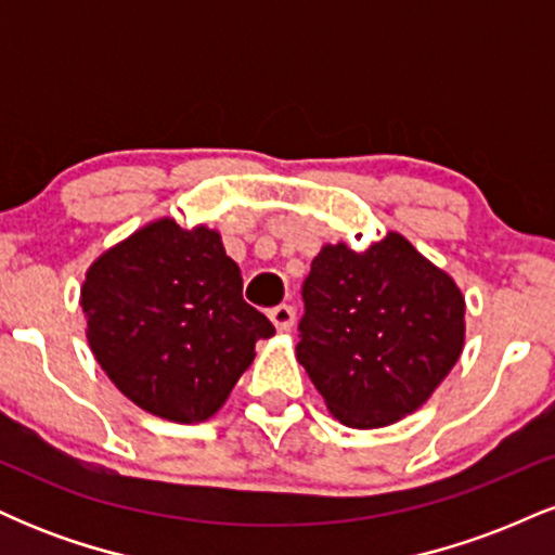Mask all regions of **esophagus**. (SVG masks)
Instances as JSON below:
<instances>
[{
  "mask_svg": "<svg viewBox=\"0 0 555 555\" xmlns=\"http://www.w3.org/2000/svg\"><path fill=\"white\" fill-rule=\"evenodd\" d=\"M269 318L276 331H289L295 326V308L292 305H276V308L269 310Z\"/></svg>",
  "mask_w": 555,
  "mask_h": 555,
  "instance_id": "esophagus-1",
  "label": "esophagus"
}]
</instances>
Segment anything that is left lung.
Listing matches in <instances>:
<instances>
[{
	"label": "left lung",
	"mask_w": 555,
	"mask_h": 555,
	"mask_svg": "<svg viewBox=\"0 0 555 555\" xmlns=\"http://www.w3.org/2000/svg\"><path fill=\"white\" fill-rule=\"evenodd\" d=\"M302 299L297 360L347 428L412 415L464 349L462 289L399 232L365 250L323 245Z\"/></svg>",
	"instance_id": "1"
}]
</instances>
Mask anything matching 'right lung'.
Returning a JSON list of instances; mask_svg holds the SVG:
<instances>
[{
    "mask_svg": "<svg viewBox=\"0 0 555 555\" xmlns=\"http://www.w3.org/2000/svg\"><path fill=\"white\" fill-rule=\"evenodd\" d=\"M88 344L132 404L193 425L224 406L271 321L242 299L240 266L216 229L175 219L135 229L88 266Z\"/></svg>",
    "mask_w": 555,
    "mask_h": 555,
    "instance_id": "1",
    "label": "right lung"
}]
</instances>
